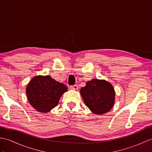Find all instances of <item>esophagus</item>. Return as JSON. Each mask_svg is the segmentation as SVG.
<instances>
[{
  "label": "esophagus",
  "instance_id": "1",
  "mask_svg": "<svg viewBox=\"0 0 152 152\" xmlns=\"http://www.w3.org/2000/svg\"><path fill=\"white\" fill-rule=\"evenodd\" d=\"M70 88L71 89H73V90H77V89H78V86H76V85H75V86H70Z\"/></svg>",
  "mask_w": 152,
  "mask_h": 152
}]
</instances>
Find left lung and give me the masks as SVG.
<instances>
[{
    "label": "left lung",
    "mask_w": 152,
    "mask_h": 152,
    "mask_svg": "<svg viewBox=\"0 0 152 152\" xmlns=\"http://www.w3.org/2000/svg\"><path fill=\"white\" fill-rule=\"evenodd\" d=\"M80 94L86 106L94 114L106 113L114 105V88L105 80L88 81L86 86L80 89Z\"/></svg>",
    "instance_id": "8db88e82"
}]
</instances>
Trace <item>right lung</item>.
I'll use <instances>...</instances> for the list:
<instances>
[{"mask_svg":"<svg viewBox=\"0 0 152 152\" xmlns=\"http://www.w3.org/2000/svg\"><path fill=\"white\" fill-rule=\"evenodd\" d=\"M67 87L50 76H37L28 83L26 93L28 101L35 109L48 113L57 106L61 95Z\"/></svg>","mask_w":152,"mask_h":152,"instance_id":"obj_1","label":"right lung"}]
</instances>
